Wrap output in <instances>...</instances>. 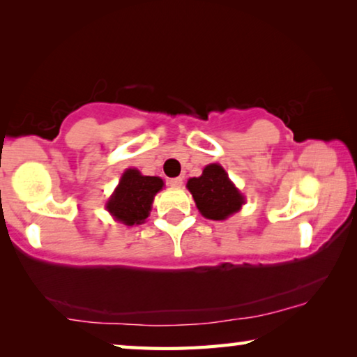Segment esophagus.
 <instances>
[{
    "mask_svg": "<svg viewBox=\"0 0 357 357\" xmlns=\"http://www.w3.org/2000/svg\"><path fill=\"white\" fill-rule=\"evenodd\" d=\"M183 183H184L183 178H172V179H168V185H170V187H181V185H183Z\"/></svg>",
    "mask_w": 357,
    "mask_h": 357,
    "instance_id": "34e87169",
    "label": "esophagus"
}]
</instances>
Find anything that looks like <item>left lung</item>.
<instances>
[{
  "mask_svg": "<svg viewBox=\"0 0 357 357\" xmlns=\"http://www.w3.org/2000/svg\"><path fill=\"white\" fill-rule=\"evenodd\" d=\"M187 189L202 215L211 220H225L245 203L243 193L234 187L219 164L204 167L202 176L187 181Z\"/></svg>",
  "mask_w": 357,
  "mask_h": 357,
  "instance_id": "1",
  "label": "left lung"
}]
</instances>
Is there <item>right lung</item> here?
Returning <instances> with one entry per match:
<instances>
[{
    "label": "right lung",
    "instance_id": "obj_1",
    "mask_svg": "<svg viewBox=\"0 0 357 357\" xmlns=\"http://www.w3.org/2000/svg\"><path fill=\"white\" fill-rule=\"evenodd\" d=\"M162 187L164 181L159 176H143L135 168H129L107 202V211L124 225H142L149 215L155 193Z\"/></svg>",
    "mask_w": 357,
    "mask_h": 357
}]
</instances>
